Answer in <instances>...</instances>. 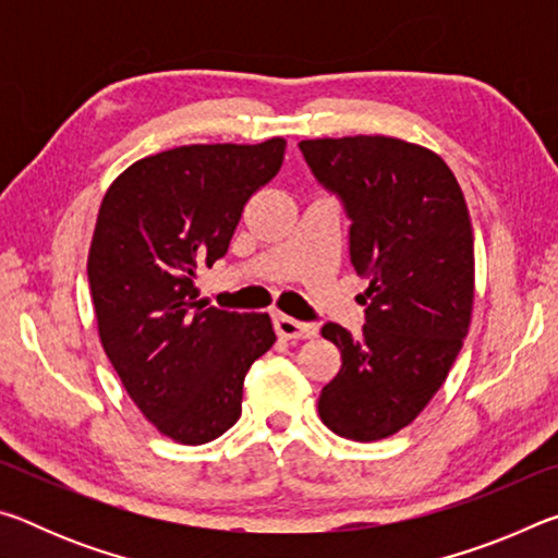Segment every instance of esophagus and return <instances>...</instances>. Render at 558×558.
I'll return each instance as SVG.
<instances>
[{
    "instance_id": "1",
    "label": "esophagus",
    "mask_w": 558,
    "mask_h": 558,
    "mask_svg": "<svg viewBox=\"0 0 558 558\" xmlns=\"http://www.w3.org/2000/svg\"><path fill=\"white\" fill-rule=\"evenodd\" d=\"M272 327L280 339H310L317 335V327L310 323H300V319H292L288 315H276L272 317Z\"/></svg>"
}]
</instances>
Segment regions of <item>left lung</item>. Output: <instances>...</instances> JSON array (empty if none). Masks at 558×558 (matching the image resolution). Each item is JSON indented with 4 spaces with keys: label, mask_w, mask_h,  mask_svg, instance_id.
<instances>
[{
    "label": "left lung",
    "mask_w": 558,
    "mask_h": 558,
    "mask_svg": "<svg viewBox=\"0 0 558 558\" xmlns=\"http://www.w3.org/2000/svg\"><path fill=\"white\" fill-rule=\"evenodd\" d=\"M300 149L344 204L349 256L369 280L362 337L323 327L342 369L319 393V418L356 442L389 438L426 409L468 337L475 248L465 196L442 157L399 137L302 140Z\"/></svg>",
    "instance_id": "1"
}]
</instances>
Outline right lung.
Returning a JSON list of instances; mask_svg holds the SVG:
<instances>
[{
	"mask_svg": "<svg viewBox=\"0 0 558 558\" xmlns=\"http://www.w3.org/2000/svg\"><path fill=\"white\" fill-rule=\"evenodd\" d=\"M286 140L184 145L130 165L102 196L88 282L102 349L145 418L202 446L241 415L243 379L276 342L270 317L199 300L243 206L278 174Z\"/></svg>",
	"mask_w": 558,
	"mask_h": 558,
	"instance_id": "1",
	"label": "right lung"
}]
</instances>
